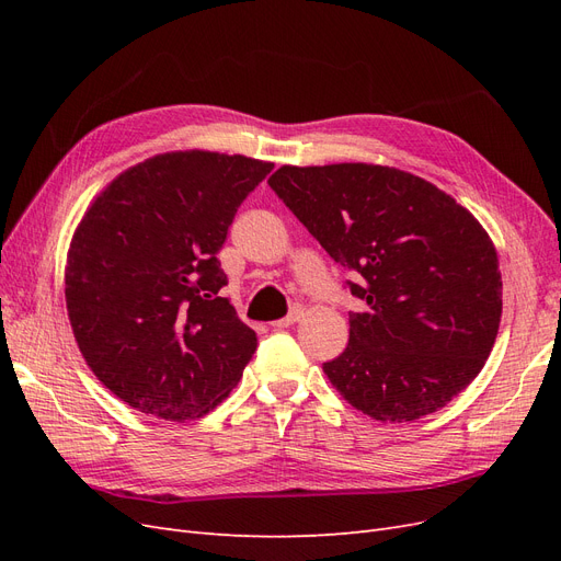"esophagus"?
Listing matches in <instances>:
<instances>
[{"mask_svg":"<svg viewBox=\"0 0 561 561\" xmlns=\"http://www.w3.org/2000/svg\"><path fill=\"white\" fill-rule=\"evenodd\" d=\"M301 316H304V309H301V307H293L290 313H287L285 318H280V320L274 322V328H290V325H295V322H299Z\"/></svg>","mask_w":561,"mask_h":561,"instance_id":"obj_1","label":"esophagus"}]
</instances>
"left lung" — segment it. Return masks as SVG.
<instances>
[{
  "label": "left lung",
  "mask_w": 561,
  "mask_h": 561,
  "mask_svg": "<svg viewBox=\"0 0 561 561\" xmlns=\"http://www.w3.org/2000/svg\"><path fill=\"white\" fill-rule=\"evenodd\" d=\"M268 186L330 257L360 313L322 365L355 410L402 423L437 412L494 348L503 283L496 248L435 184L388 165H283Z\"/></svg>",
  "instance_id": "left-lung-1"
}]
</instances>
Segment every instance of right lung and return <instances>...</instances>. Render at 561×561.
I'll return each instance as SVG.
<instances>
[{
    "label": "right lung",
    "instance_id": "right-lung-1",
    "mask_svg": "<svg viewBox=\"0 0 561 561\" xmlns=\"http://www.w3.org/2000/svg\"><path fill=\"white\" fill-rule=\"evenodd\" d=\"M271 168L171 151L128 168L83 215L67 252V316L93 375L135 410L208 414L257 351V334L219 297L217 252Z\"/></svg>",
    "mask_w": 561,
    "mask_h": 561
}]
</instances>
